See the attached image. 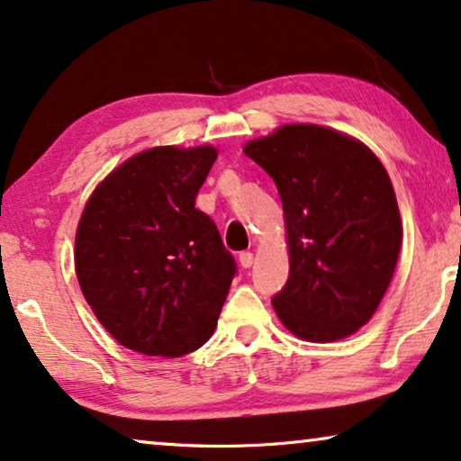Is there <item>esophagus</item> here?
Returning <instances> with one entry per match:
<instances>
[{
    "label": "esophagus",
    "instance_id": "1",
    "mask_svg": "<svg viewBox=\"0 0 461 461\" xmlns=\"http://www.w3.org/2000/svg\"><path fill=\"white\" fill-rule=\"evenodd\" d=\"M238 261L244 269H249V267H252V261H255V258H252V252H240Z\"/></svg>",
    "mask_w": 461,
    "mask_h": 461
}]
</instances>
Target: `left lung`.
Listing matches in <instances>:
<instances>
[{"instance_id":"left-lung-1","label":"left lung","mask_w":461,"mask_h":461,"mask_svg":"<svg viewBox=\"0 0 461 461\" xmlns=\"http://www.w3.org/2000/svg\"><path fill=\"white\" fill-rule=\"evenodd\" d=\"M244 154L276 181L286 217L290 271L271 298L282 323L311 342L353 334L378 309L403 236L386 168L317 125H284Z\"/></svg>"}]
</instances>
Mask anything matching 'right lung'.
<instances>
[{
  "instance_id": "right-lung-1",
  "label": "right lung",
  "mask_w": 461,
  "mask_h": 461,
  "mask_svg": "<svg viewBox=\"0 0 461 461\" xmlns=\"http://www.w3.org/2000/svg\"><path fill=\"white\" fill-rule=\"evenodd\" d=\"M211 146L152 148L108 175L83 211L75 269L100 323L133 351L179 357L215 332L238 265L196 194Z\"/></svg>"
}]
</instances>
